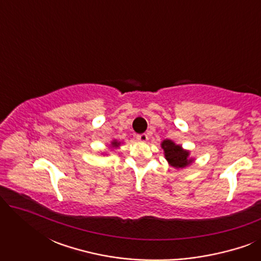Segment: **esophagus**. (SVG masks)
<instances>
[{
  "label": "esophagus",
  "instance_id": "esophagus-1",
  "mask_svg": "<svg viewBox=\"0 0 261 261\" xmlns=\"http://www.w3.org/2000/svg\"><path fill=\"white\" fill-rule=\"evenodd\" d=\"M137 139H138L139 141L145 142V141L148 140V135L146 134V133H144V134H138V135H137Z\"/></svg>",
  "mask_w": 261,
  "mask_h": 261
}]
</instances>
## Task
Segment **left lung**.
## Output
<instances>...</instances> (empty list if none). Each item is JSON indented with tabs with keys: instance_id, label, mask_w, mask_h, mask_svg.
I'll list each match as a JSON object with an SVG mask.
<instances>
[{
	"instance_id": "left-lung-1",
	"label": "left lung",
	"mask_w": 261,
	"mask_h": 261,
	"mask_svg": "<svg viewBox=\"0 0 261 261\" xmlns=\"http://www.w3.org/2000/svg\"><path fill=\"white\" fill-rule=\"evenodd\" d=\"M162 148L164 149V155L167 163L174 169H184L195 160L190 158V152L188 149H184L180 145H177L169 139L162 142Z\"/></svg>"
}]
</instances>
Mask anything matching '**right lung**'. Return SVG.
<instances>
[{"instance_id":"obj_1","label":"right lung","mask_w":261,"mask_h":261,"mask_svg":"<svg viewBox=\"0 0 261 261\" xmlns=\"http://www.w3.org/2000/svg\"><path fill=\"white\" fill-rule=\"evenodd\" d=\"M120 145H121V142L120 141H117V140H113L112 142H110V148H117V147H120Z\"/></svg>"}]
</instances>
